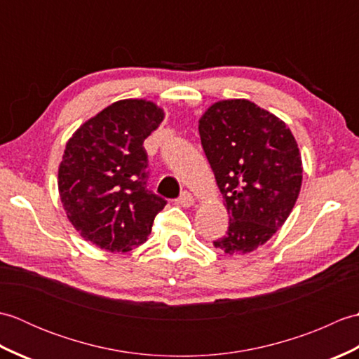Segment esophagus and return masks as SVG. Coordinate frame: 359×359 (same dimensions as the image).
<instances>
[{
    "label": "esophagus",
    "instance_id": "esophagus-1",
    "mask_svg": "<svg viewBox=\"0 0 359 359\" xmlns=\"http://www.w3.org/2000/svg\"><path fill=\"white\" fill-rule=\"evenodd\" d=\"M175 202H177V205H180V207L189 208V207H193L194 202H196V199H194V196H193L191 193L185 191V193H182V196H180L179 199L175 201Z\"/></svg>",
    "mask_w": 359,
    "mask_h": 359
}]
</instances>
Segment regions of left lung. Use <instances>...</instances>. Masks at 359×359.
<instances>
[{
    "instance_id": "obj_1",
    "label": "left lung",
    "mask_w": 359,
    "mask_h": 359,
    "mask_svg": "<svg viewBox=\"0 0 359 359\" xmlns=\"http://www.w3.org/2000/svg\"><path fill=\"white\" fill-rule=\"evenodd\" d=\"M199 134L230 215L212 245L230 256L251 253L285 224L299 196L297 143L285 121L245 98L212 103Z\"/></svg>"
}]
</instances>
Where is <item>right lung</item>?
Wrapping results in <instances>:
<instances>
[{"label":"right lung","mask_w":359,"mask_h":359,"mask_svg":"<svg viewBox=\"0 0 359 359\" xmlns=\"http://www.w3.org/2000/svg\"><path fill=\"white\" fill-rule=\"evenodd\" d=\"M165 118L144 98H125L86 120L66 143L58 193L85 241L112 253L147 242L166 201L147 188V137Z\"/></svg>","instance_id":"right-lung-1"}]
</instances>
